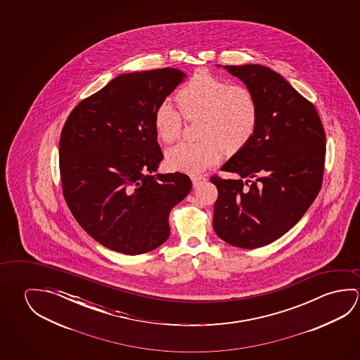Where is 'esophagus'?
<instances>
[{
    "mask_svg": "<svg viewBox=\"0 0 360 360\" xmlns=\"http://www.w3.org/2000/svg\"><path fill=\"white\" fill-rule=\"evenodd\" d=\"M206 182V177L203 176H197V177H192V183H193V187H200L202 183Z\"/></svg>",
    "mask_w": 360,
    "mask_h": 360,
    "instance_id": "34e87169",
    "label": "esophagus"
}]
</instances>
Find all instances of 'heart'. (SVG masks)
Instances as JSON below:
<instances>
[{
    "instance_id": "heart-1",
    "label": "heart",
    "mask_w": 360,
    "mask_h": 360,
    "mask_svg": "<svg viewBox=\"0 0 360 360\" xmlns=\"http://www.w3.org/2000/svg\"><path fill=\"white\" fill-rule=\"evenodd\" d=\"M183 118L198 122L200 141L182 142L168 149L172 169L198 174L221 160L222 148L236 153L252 139L259 125V104L251 89L229 84L206 70L195 71L176 93ZM168 101L160 103L153 115L154 129L160 141H176L182 130V116Z\"/></svg>"
}]
</instances>
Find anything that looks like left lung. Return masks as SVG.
Wrapping results in <instances>:
<instances>
[{
    "mask_svg": "<svg viewBox=\"0 0 360 360\" xmlns=\"http://www.w3.org/2000/svg\"><path fill=\"white\" fill-rule=\"evenodd\" d=\"M254 91L259 125L246 147L213 174V229L232 246L257 248L285 235L319 195L326 136L316 108L280 74L262 65H226Z\"/></svg>",
    "mask_w": 360,
    "mask_h": 360,
    "instance_id": "obj_1",
    "label": "left lung"
}]
</instances>
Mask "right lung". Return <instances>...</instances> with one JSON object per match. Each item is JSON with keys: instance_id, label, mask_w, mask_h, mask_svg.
<instances>
[{"instance_id": "1", "label": "right lung", "mask_w": 360, "mask_h": 360, "mask_svg": "<svg viewBox=\"0 0 360 360\" xmlns=\"http://www.w3.org/2000/svg\"><path fill=\"white\" fill-rule=\"evenodd\" d=\"M184 77L172 68L119 75L80 101L61 130L64 198L77 224L112 251L160 248L172 208L192 188L179 172L152 174L163 160L154 110Z\"/></svg>"}]
</instances>
